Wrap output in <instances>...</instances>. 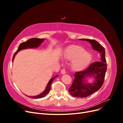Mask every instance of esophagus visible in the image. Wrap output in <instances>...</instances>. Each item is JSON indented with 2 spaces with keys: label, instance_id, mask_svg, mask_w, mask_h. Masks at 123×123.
Here are the masks:
<instances>
[{
  "label": "esophagus",
  "instance_id": "esophagus-1",
  "mask_svg": "<svg viewBox=\"0 0 123 123\" xmlns=\"http://www.w3.org/2000/svg\"><path fill=\"white\" fill-rule=\"evenodd\" d=\"M66 73V70H65V69H62V70H61V73L62 74H65Z\"/></svg>",
  "mask_w": 123,
  "mask_h": 123
}]
</instances>
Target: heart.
I'll return each mask as SVG.
<instances>
[{
    "label": "heart",
    "instance_id": "obj_1",
    "mask_svg": "<svg viewBox=\"0 0 123 123\" xmlns=\"http://www.w3.org/2000/svg\"><path fill=\"white\" fill-rule=\"evenodd\" d=\"M65 57L69 61H73L72 67L75 70H80L90 64L92 56L90 53L79 46L73 45L68 47L65 53Z\"/></svg>",
    "mask_w": 123,
    "mask_h": 123
}]
</instances>
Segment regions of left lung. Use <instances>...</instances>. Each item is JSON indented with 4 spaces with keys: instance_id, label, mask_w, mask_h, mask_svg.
<instances>
[{
    "instance_id": "1",
    "label": "left lung",
    "mask_w": 123,
    "mask_h": 123,
    "mask_svg": "<svg viewBox=\"0 0 123 123\" xmlns=\"http://www.w3.org/2000/svg\"><path fill=\"white\" fill-rule=\"evenodd\" d=\"M91 43L93 49L97 51L100 55V62H95L89 65L85 70L76 72L72 84L69 88L70 94L74 97L86 98L98 91L101 88L105 79L107 70L105 50L97 41L94 39H80ZM88 77H94L95 82L92 84L86 83Z\"/></svg>"
}]
</instances>
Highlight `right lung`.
Here are the masks:
<instances>
[{"instance_id":"obj_1","label":"right lung","mask_w":123,"mask_h":123,"mask_svg":"<svg viewBox=\"0 0 123 123\" xmlns=\"http://www.w3.org/2000/svg\"><path fill=\"white\" fill-rule=\"evenodd\" d=\"M44 41V39H40V38H31L27 41H26L25 42H23L20 44V45L18 47V48L17 50L15 53H14L13 59H12V62H13V60L14 59L15 56L16 54L19 52V51L23 50V49H30V48H37L41 44H42ZM58 75H56L55 76L51 78V79L48 82L47 87L45 89V90H44L43 92H42V93H40V94L38 95H36V96H28L29 98H42L44 97V96L47 95L48 93L49 92L50 88H51V85L52 83L53 82V81L55 79L56 77H57Z\"/></svg>"}]
</instances>
